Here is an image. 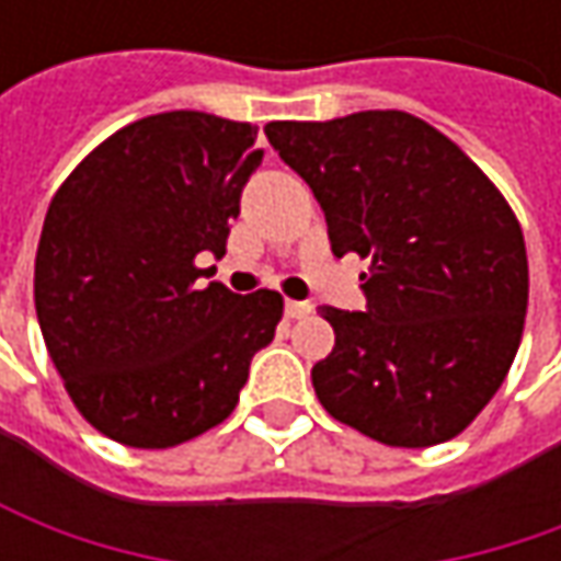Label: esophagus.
Listing matches in <instances>:
<instances>
[{
  "mask_svg": "<svg viewBox=\"0 0 561 561\" xmlns=\"http://www.w3.org/2000/svg\"><path fill=\"white\" fill-rule=\"evenodd\" d=\"M314 306L312 302H296V299H287V318H306L312 314Z\"/></svg>",
  "mask_w": 561,
  "mask_h": 561,
  "instance_id": "esophagus-1",
  "label": "esophagus"
}]
</instances>
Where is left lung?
<instances>
[{
    "instance_id": "8db88e82",
    "label": "left lung",
    "mask_w": 561,
    "mask_h": 561,
    "mask_svg": "<svg viewBox=\"0 0 561 561\" xmlns=\"http://www.w3.org/2000/svg\"><path fill=\"white\" fill-rule=\"evenodd\" d=\"M312 186L334 255L371 259L365 312L321 306L334 350L312 368L328 415L387 446L462 434L506 380L528 312L515 211L478 164L409 112L271 121Z\"/></svg>"
}]
</instances>
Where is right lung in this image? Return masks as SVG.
<instances>
[{
  "label": "right lung",
  "mask_w": 561,
  "mask_h": 561,
  "mask_svg": "<svg viewBox=\"0 0 561 561\" xmlns=\"http://www.w3.org/2000/svg\"><path fill=\"white\" fill-rule=\"evenodd\" d=\"M255 127L205 112L134 121L77 164L49 203L33 302L77 412L137 449L193 440L237 409L284 299L203 284L262 164ZM208 277V274H205Z\"/></svg>",
  "instance_id": "right-lung-1"
}]
</instances>
